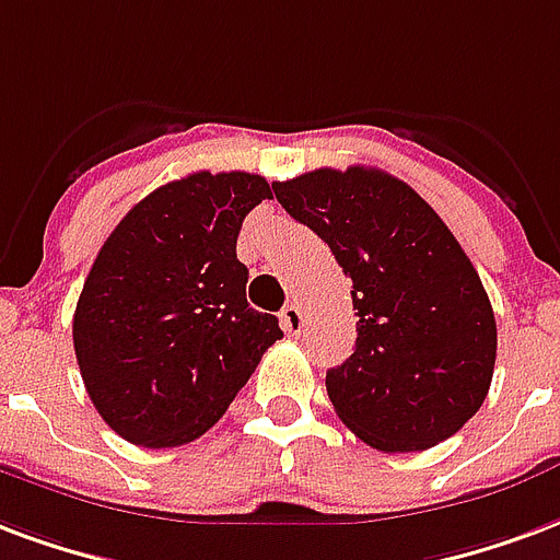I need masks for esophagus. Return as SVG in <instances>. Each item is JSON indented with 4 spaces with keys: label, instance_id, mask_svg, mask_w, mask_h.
Instances as JSON below:
<instances>
[{
    "label": "esophagus",
    "instance_id": "1",
    "mask_svg": "<svg viewBox=\"0 0 560 560\" xmlns=\"http://www.w3.org/2000/svg\"><path fill=\"white\" fill-rule=\"evenodd\" d=\"M281 326H284V332H288V335H300L302 326H305V314H302V305H296V302L284 305V312H281Z\"/></svg>",
    "mask_w": 560,
    "mask_h": 560
}]
</instances>
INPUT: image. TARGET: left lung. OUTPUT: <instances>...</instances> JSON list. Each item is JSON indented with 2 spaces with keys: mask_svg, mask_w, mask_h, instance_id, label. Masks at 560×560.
I'll list each match as a JSON object with an SVG mask.
<instances>
[{
  "mask_svg": "<svg viewBox=\"0 0 560 560\" xmlns=\"http://www.w3.org/2000/svg\"><path fill=\"white\" fill-rule=\"evenodd\" d=\"M272 189L353 281L355 350L326 374L338 418L385 454L454 436L490 392L495 317L448 225L412 186L364 165Z\"/></svg>",
  "mask_w": 560,
  "mask_h": 560,
  "instance_id": "1",
  "label": "left lung"
}]
</instances>
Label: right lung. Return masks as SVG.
<instances>
[{
    "label": "right lung",
    "instance_id": "add662e5",
    "mask_svg": "<svg viewBox=\"0 0 560 560\" xmlns=\"http://www.w3.org/2000/svg\"><path fill=\"white\" fill-rule=\"evenodd\" d=\"M269 196L260 175L196 172L142 198L97 252L73 350L94 409L132 445L207 433L281 338L248 308L237 260L243 219Z\"/></svg>",
    "mask_w": 560,
    "mask_h": 560
}]
</instances>
